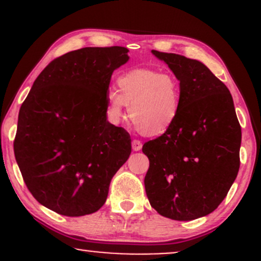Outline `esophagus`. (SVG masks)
<instances>
[{
    "label": "esophagus",
    "mask_w": 261,
    "mask_h": 261,
    "mask_svg": "<svg viewBox=\"0 0 261 261\" xmlns=\"http://www.w3.org/2000/svg\"><path fill=\"white\" fill-rule=\"evenodd\" d=\"M141 148H142V143H141V141L134 140L133 141V149H134V151H140Z\"/></svg>",
    "instance_id": "esophagus-1"
}]
</instances>
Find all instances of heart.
<instances>
[{
	"label": "heart",
	"instance_id": "obj_1",
	"mask_svg": "<svg viewBox=\"0 0 261 261\" xmlns=\"http://www.w3.org/2000/svg\"><path fill=\"white\" fill-rule=\"evenodd\" d=\"M118 92L107 94V114L115 124L128 119L143 136L166 134L178 119L181 106L180 82L175 74L153 68H135L116 80Z\"/></svg>",
	"mask_w": 261,
	"mask_h": 261
}]
</instances>
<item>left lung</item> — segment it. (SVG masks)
Wrapping results in <instances>:
<instances>
[{
	"label": "left lung",
	"mask_w": 261,
	"mask_h": 261,
	"mask_svg": "<svg viewBox=\"0 0 261 261\" xmlns=\"http://www.w3.org/2000/svg\"><path fill=\"white\" fill-rule=\"evenodd\" d=\"M180 82L181 106L172 127L143 145L145 189L158 214L191 221L218 207L239 170L242 130L233 98L202 62L152 50Z\"/></svg>",
	"instance_id": "1"
}]
</instances>
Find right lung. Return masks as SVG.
<instances>
[{
  "label": "right lung",
  "mask_w": 261,
  "mask_h": 261,
  "mask_svg": "<svg viewBox=\"0 0 261 261\" xmlns=\"http://www.w3.org/2000/svg\"><path fill=\"white\" fill-rule=\"evenodd\" d=\"M122 46L83 47L60 56L33 83L18 115L14 155L38 202L85 216L106 202L114 174L131 153L130 135L107 119V94Z\"/></svg>",
  "instance_id": "add662e5"
}]
</instances>
